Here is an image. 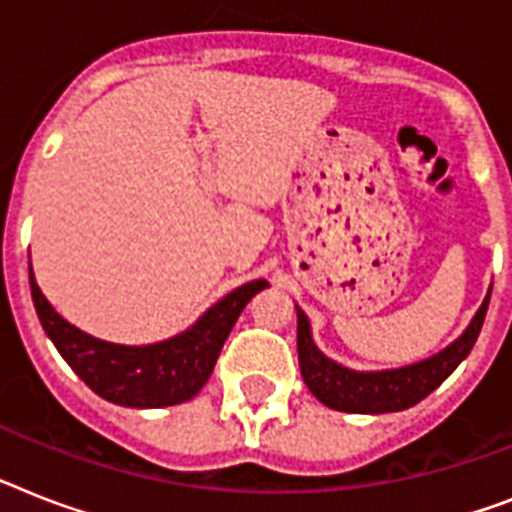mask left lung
Segmentation results:
<instances>
[{"label":"left lung","mask_w":512,"mask_h":512,"mask_svg":"<svg viewBox=\"0 0 512 512\" xmlns=\"http://www.w3.org/2000/svg\"><path fill=\"white\" fill-rule=\"evenodd\" d=\"M489 297H492V289L486 292L484 302L471 318L468 328L442 352L418 360V363L402 365V368H389V371H352L347 365H339L336 360L323 355L318 344L313 342V331H310L305 310L294 305L297 307L299 371H302L307 389L323 405L331 410H342V413L381 415L418 405L473 350L481 326H484Z\"/></svg>","instance_id":"left-lung-1"}]
</instances>
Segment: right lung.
I'll list each match as a JSON object with an SVG mask.
<instances>
[{
  "label": "right lung",
  "mask_w": 512,
  "mask_h": 512,
  "mask_svg": "<svg viewBox=\"0 0 512 512\" xmlns=\"http://www.w3.org/2000/svg\"><path fill=\"white\" fill-rule=\"evenodd\" d=\"M31 273V297L41 326L65 363L91 392L123 407H168L191 400L207 384L223 342L247 302L268 281L257 278L218 299L186 331L155 344H115L86 334L62 318L41 294Z\"/></svg>",
  "instance_id": "obj_1"
}]
</instances>
